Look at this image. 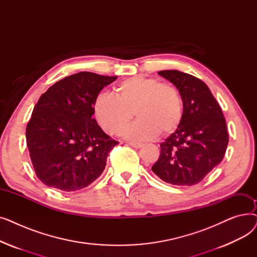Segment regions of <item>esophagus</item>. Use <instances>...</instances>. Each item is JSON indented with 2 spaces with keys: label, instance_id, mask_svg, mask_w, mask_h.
<instances>
[{
  "label": "esophagus",
  "instance_id": "34e87169",
  "mask_svg": "<svg viewBox=\"0 0 257 257\" xmlns=\"http://www.w3.org/2000/svg\"><path fill=\"white\" fill-rule=\"evenodd\" d=\"M130 146L134 147V148H142L144 146L143 143H128Z\"/></svg>",
  "mask_w": 257,
  "mask_h": 257
}]
</instances>
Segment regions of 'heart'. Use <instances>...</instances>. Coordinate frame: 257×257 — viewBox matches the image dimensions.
<instances>
[{
  "instance_id": "heart-1",
  "label": "heart",
  "mask_w": 257,
  "mask_h": 257,
  "mask_svg": "<svg viewBox=\"0 0 257 257\" xmlns=\"http://www.w3.org/2000/svg\"><path fill=\"white\" fill-rule=\"evenodd\" d=\"M92 111L100 126L109 134L118 136L132 120L139 117L126 132L132 140L167 137L180 126L183 106L178 89L145 76L130 77L114 88V96L100 92L93 101Z\"/></svg>"
}]
</instances>
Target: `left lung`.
<instances>
[{"label": "left lung", "mask_w": 257, "mask_h": 257, "mask_svg": "<svg viewBox=\"0 0 257 257\" xmlns=\"http://www.w3.org/2000/svg\"><path fill=\"white\" fill-rule=\"evenodd\" d=\"M179 90L183 115L177 130L160 144L152 171L165 182L191 186L223 160L229 136L222 109L203 81L175 70L160 71Z\"/></svg>", "instance_id": "8db88e82"}]
</instances>
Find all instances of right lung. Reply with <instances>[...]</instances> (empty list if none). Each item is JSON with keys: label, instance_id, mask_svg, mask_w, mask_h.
<instances>
[{"label": "right lung", "instance_id": "add662e5", "mask_svg": "<svg viewBox=\"0 0 257 257\" xmlns=\"http://www.w3.org/2000/svg\"><path fill=\"white\" fill-rule=\"evenodd\" d=\"M116 78L80 72L40 96L27 125L26 141L36 176L47 186L71 193L101 176L118 142L92 117V105Z\"/></svg>", "mask_w": 257, "mask_h": 257}]
</instances>
